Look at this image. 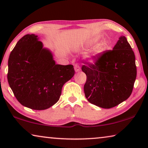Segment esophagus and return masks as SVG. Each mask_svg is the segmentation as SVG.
I'll return each mask as SVG.
<instances>
[{
    "label": "esophagus",
    "instance_id": "1",
    "mask_svg": "<svg viewBox=\"0 0 148 148\" xmlns=\"http://www.w3.org/2000/svg\"><path fill=\"white\" fill-rule=\"evenodd\" d=\"M75 71L76 72H79V71L81 70V68H80V66L78 64H75Z\"/></svg>",
    "mask_w": 148,
    "mask_h": 148
}]
</instances>
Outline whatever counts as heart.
<instances>
[{
  "mask_svg": "<svg viewBox=\"0 0 148 148\" xmlns=\"http://www.w3.org/2000/svg\"><path fill=\"white\" fill-rule=\"evenodd\" d=\"M108 47V42H106V41H104V42L101 43V44L97 47V48L95 49V50L92 55L90 57V60L92 61L96 60V59L99 58V57L101 56L103 52H104L106 49H107Z\"/></svg>",
  "mask_w": 148,
  "mask_h": 148,
  "instance_id": "1",
  "label": "heart"
}]
</instances>
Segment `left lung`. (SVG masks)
Returning a JSON list of instances; mask_svg holds the SVG:
<instances>
[{
  "instance_id": "8db88e82",
  "label": "left lung",
  "mask_w": 148,
  "mask_h": 148,
  "mask_svg": "<svg viewBox=\"0 0 148 148\" xmlns=\"http://www.w3.org/2000/svg\"><path fill=\"white\" fill-rule=\"evenodd\" d=\"M81 67L87 75L84 92L88 101L110 108L128 99L136 78L135 55L125 36L112 50H106L94 63L84 61Z\"/></svg>"
}]
</instances>
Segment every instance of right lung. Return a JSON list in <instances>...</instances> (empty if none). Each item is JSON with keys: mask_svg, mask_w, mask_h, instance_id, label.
<instances>
[{"mask_svg": "<svg viewBox=\"0 0 148 148\" xmlns=\"http://www.w3.org/2000/svg\"><path fill=\"white\" fill-rule=\"evenodd\" d=\"M7 79L18 101L34 110H45L60 99L64 84L75 74L73 65L56 64L38 36H24L9 56Z\"/></svg>", "mask_w": 148, "mask_h": 148, "instance_id": "add662e5", "label": "right lung"}]
</instances>
